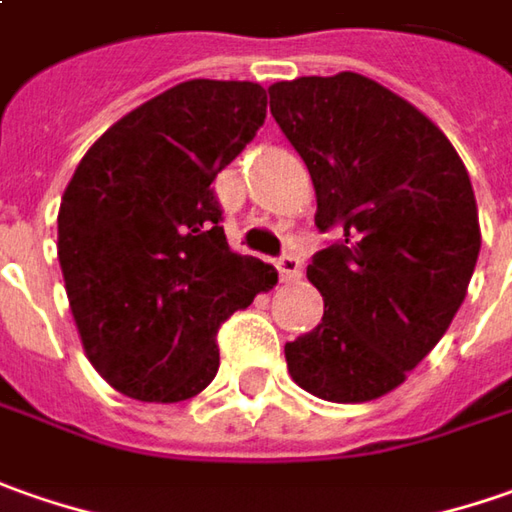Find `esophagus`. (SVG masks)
<instances>
[{
  "label": "esophagus",
  "instance_id": "34e87169",
  "mask_svg": "<svg viewBox=\"0 0 512 512\" xmlns=\"http://www.w3.org/2000/svg\"><path fill=\"white\" fill-rule=\"evenodd\" d=\"M277 272H280V280H283V283L297 280V277H300V257H294V255L277 257Z\"/></svg>",
  "mask_w": 512,
  "mask_h": 512
}]
</instances>
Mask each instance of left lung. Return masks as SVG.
Returning a JSON list of instances; mask_svg holds the SVG:
<instances>
[{"mask_svg": "<svg viewBox=\"0 0 512 512\" xmlns=\"http://www.w3.org/2000/svg\"><path fill=\"white\" fill-rule=\"evenodd\" d=\"M269 107L340 238L311 257L323 323L286 343L291 379L328 402L405 382L462 306L482 246L462 158L414 104L360 73L269 87Z\"/></svg>", "mask_w": 512, "mask_h": 512, "instance_id": "1", "label": "left lung"}]
</instances>
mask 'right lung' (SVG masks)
<instances>
[{
  "instance_id": "right-lung-1",
  "label": "right lung",
  "mask_w": 512,
  "mask_h": 512,
  "mask_svg": "<svg viewBox=\"0 0 512 512\" xmlns=\"http://www.w3.org/2000/svg\"><path fill=\"white\" fill-rule=\"evenodd\" d=\"M263 121L255 81H184L115 121L73 172L59 263L87 360L115 391L201 394L223 320L277 283L269 263L229 249L212 189Z\"/></svg>"
}]
</instances>
